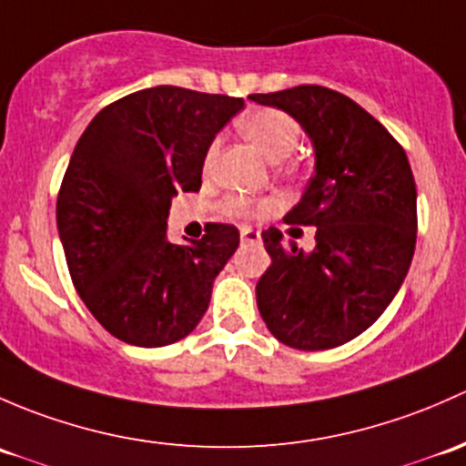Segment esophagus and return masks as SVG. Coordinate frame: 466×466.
<instances>
[{
  "instance_id": "34e87169",
  "label": "esophagus",
  "mask_w": 466,
  "mask_h": 466,
  "mask_svg": "<svg viewBox=\"0 0 466 466\" xmlns=\"http://www.w3.org/2000/svg\"><path fill=\"white\" fill-rule=\"evenodd\" d=\"M239 238H242V242H258V239H260V231H256V228L251 227H242Z\"/></svg>"
}]
</instances>
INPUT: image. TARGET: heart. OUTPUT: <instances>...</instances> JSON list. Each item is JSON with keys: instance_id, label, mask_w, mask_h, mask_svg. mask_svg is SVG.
Returning a JSON list of instances; mask_svg holds the SVG:
<instances>
[{"instance_id": "obj_1", "label": "heart", "mask_w": 466, "mask_h": 466, "mask_svg": "<svg viewBox=\"0 0 466 466\" xmlns=\"http://www.w3.org/2000/svg\"><path fill=\"white\" fill-rule=\"evenodd\" d=\"M239 132L262 152L271 163L285 161L291 152L299 147L300 143V127L289 114L280 112V109L262 107L253 109V112L244 114L239 118ZM218 146L215 141L213 146L206 152V167L213 166L215 157H218ZM227 208L235 215H258L262 210L268 208L267 201H256L247 198H231L227 201Z\"/></svg>"}]
</instances>
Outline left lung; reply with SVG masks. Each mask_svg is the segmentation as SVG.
<instances>
[{"mask_svg":"<svg viewBox=\"0 0 466 466\" xmlns=\"http://www.w3.org/2000/svg\"><path fill=\"white\" fill-rule=\"evenodd\" d=\"M248 98L289 114L314 147V175L285 222L316 227V247L262 231L271 267L256 285L258 309L289 348H337L375 323L409 273L417 233L409 157L339 91L300 85Z\"/></svg>","mask_w":466,"mask_h":466,"instance_id":"obj_1","label":"left lung"}]
</instances>
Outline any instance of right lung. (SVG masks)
<instances>
[{"mask_svg":"<svg viewBox=\"0 0 466 466\" xmlns=\"http://www.w3.org/2000/svg\"><path fill=\"white\" fill-rule=\"evenodd\" d=\"M242 107V98L159 85L100 109L76 143L57 233L76 291L123 343H177L208 309L238 228L208 224L199 242L175 244L167 215L177 195L201 188L210 143Z\"/></svg>","mask_w":466,"mask_h":466,"instance_id":"1","label":"right lung"}]
</instances>
